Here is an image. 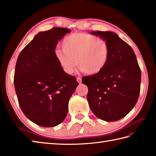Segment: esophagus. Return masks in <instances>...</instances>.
Instances as JSON below:
<instances>
[{"instance_id": "esophagus-1", "label": "esophagus", "mask_w": 156, "mask_h": 156, "mask_svg": "<svg viewBox=\"0 0 156 156\" xmlns=\"http://www.w3.org/2000/svg\"><path fill=\"white\" fill-rule=\"evenodd\" d=\"M81 78H80V77H77V81L79 83H81Z\"/></svg>"}]
</instances>
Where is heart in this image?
<instances>
[{"label": "heart", "instance_id": "1", "mask_svg": "<svg viewBox=\"0 0 156 156\" xmlns=\"http://www.w3.org/2000/svg\"><path fill=\"white\" fill-rule=\"evenodd\" d=\"M61 46L63 51L55 50V57L67 74H72L77 65L86 73L98 74L109 60V47L107 41L91 34H71L63 40Z\"/></svg>", "mask_w": 156, "mask_h": 156}]
</instances>
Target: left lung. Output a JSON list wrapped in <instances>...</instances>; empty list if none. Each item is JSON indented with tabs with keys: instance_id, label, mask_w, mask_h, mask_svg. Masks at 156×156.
<instances>
[{
	"instance_id": "obj_1",
	"label": "left lung",
	"mask_w": 156,
	"mask_h": 156,
	"mask_svg": "<svg viewBox=\"0 0 156 156\" xmlns=\"http://www.w3.org/2000/svg\"><path fill=\"white\" fill-rule=\"evenodd\" d=\"M109 47L106 66L98 74L85 76L87 101L96 117L106 122L123 118L136 105L140 92L141 70L133 50L111 31H92Z\"/></svg>"
}]
</instances>
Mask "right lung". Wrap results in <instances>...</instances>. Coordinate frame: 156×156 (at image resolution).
Returning <instances> with one entry per match:
<instances>
[{"instance_id": "1", "label": "right lung", "mask_w": 156, "mask_h": 156, "mask_svg": "<svg viewBox=\"0 0 156 156\" xmlns=\"http://www.w3.org/2000/svg\"><path fill=\"white\" fill-rule=\"evenodd\" d=\"M70 32L60 27L40 32L17 58L14 84L19 105L27 118L38 126L55 127L63 122L69 100L79 85L55 57L57 44Z\"/></svg>"}]
</instances>
